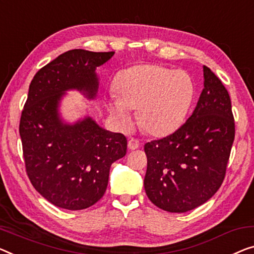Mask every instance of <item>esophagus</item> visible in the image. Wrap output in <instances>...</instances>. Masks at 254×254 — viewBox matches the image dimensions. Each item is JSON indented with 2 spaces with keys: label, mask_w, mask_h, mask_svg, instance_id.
<instances>
[{
  "label": "esophagus",
  "mask_w": 254,
  "mask_h": 254,
  "mask_svg": "<svg viewBox=\"0 0 254 254\" xmlns=\"http://www.w3.org/2000/svg\"><path fill=\"white\" fill-rule=\"evenodd\" d=\"M139 146H140V142H139L138 139L131 138L127 141V147H128V149H131V150H134V149L139 148Z\"/></svg>",
  "instance_id": "esophagus-1"
}]
</instances>
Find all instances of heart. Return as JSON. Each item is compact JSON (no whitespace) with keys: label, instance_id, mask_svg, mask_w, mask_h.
<instances>
[{"label":"heart","instance_id":"obj_1","mask_svg":"<svg viewBox=\"0 0 254 254\" xmlns=\"http://www.w3.org/2000/svg\"><path fill=\"white\" fill-rule=\"evenodd\" d=\"M114 89L116 96H111L107 106L121 126L130 127V108L139 109L140 126L153 135L175 131L183 123L194 97V85L187 73L157 65L122 70Z\"/></svg>","mask_w":254,"mask_h":254}]
</instances>
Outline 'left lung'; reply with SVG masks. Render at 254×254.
<instances>
[{
  "label": "left lung",
  "mask_w": 254,
  "mask_h": 254,
  "mask_svg": "<svg viewBox=\"0 0 254 254\" xmlns=\"http://www.w3.org/2000/svg\"><path fill=\"white\" fill-rule=\"evenodd\" d=\"M204 89L187 122L175 133L147 142L146 194L160 209L183 213L202 205L225 179L235 138L228 91L203 66Z\"/></svg>",
  "instance_id": "8db88e82"
}]
</instances>
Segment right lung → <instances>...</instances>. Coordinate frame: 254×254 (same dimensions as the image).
I'll return each instance as SVG.
<instances>
[{
  "mask_svg": "<svg viewBox=\"0 0 254 254\" xmlns=\"http://www.w3.org/2000/svg\"><path fill=\"white\" fill-rule=\"evenodd\" d=\"M115 52L74 49L37 71L21 113L20 133L30 183L43 197L66 210H83L103 197L109 170L127 154L122 133L105 130L92 117L67 123L59 107L67 91L97 97V67Z\"/></svg>",
  "mask_w": 254,
  "mask_h": 254,
  "instance_id": "1",
  "label": "right lung"
}]
</instances>
